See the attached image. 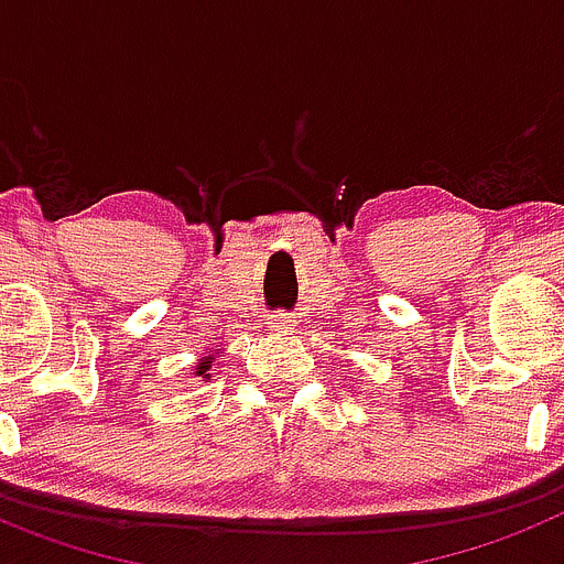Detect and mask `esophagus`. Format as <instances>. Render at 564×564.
Here are the masks:
<instances>
[{"instance_id":"1","label":"esophagus","mask_w":564,"mask_h":564,"mask_svg":"<svg viewBox=\"0 0 564 564\" xmlns=\"http://www.w3.org/2000/svg\"><path fill=\"white\" fill-rule=\"evenodd\" d=\"M269 329H275V332H289L292 329V317L286 315V312H275V315H269Z\"/></svg>"}]
</instances>
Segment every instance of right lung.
I'll list each match as a JSON object with an SVG mask.
<instances>
[{"mask_svg":"<svg viewBox=\"0 0 564 564\" xmlns=\"http://www.w3.org/2000/svg\"><path fill=\"white\" fill-rule=\"evenodd\" d=\"M209 366H213V357H207V360H200V366H198V371H195V375H204V377H209L207 371H209Z\"/></svg>","mask_w":564,"mask_h":564,"instance_id":"1","label":"right lung"}]
</instances>
